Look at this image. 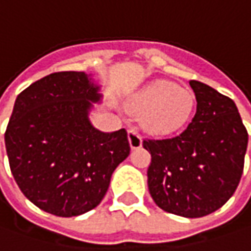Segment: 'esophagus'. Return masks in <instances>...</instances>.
I'll return each instance as SVG.
<instances>
[{
	"label": "esophagus",
	"instance_id": "obj_1",
	"mask_svg": "<svg viewBox=\"0 0 251 251\" xmlns=\"http://www.w3.org/2000/svg\"><path fill=\"white\" fill-rule=\"evenodd\" d=\"M127 139H129V144H130V149H132V150H136V149H140V147H142V137H140V134H139L137 130L130 129V130L127 132Z\"/></svg>",
	"mask_w": 251,
	"mask_h": 251
}]
</instances>
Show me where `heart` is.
I'll return each instance as SVG.
<instances>
[{
	"label": "heart",
	"instance_id": "obj_1",
	"mask_svg": "<svg viewBox=\"0 0 251 251\" xmlns=\"http://www.w3.org/2000/svg\"><path fill=\"white\" fill-rule=\"evenodd\" d=\"M195 105L193 91L165 79L147 83L129 100V108L140 115L143 127L161 136L183 129Z\"/></svg>",
	"mask_w": 251,
	"mask_h": 251
}]
</instances>
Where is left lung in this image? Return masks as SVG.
I'll use <instances>...</instances> for the list:
<instances>
[{
  "label": "left lung",
  "mask_w": 251,
  "mask_h": 251,
  "mask_svg": "<svg viewBox=\"0 0 251 251\" xmlns=\"http://www.w3.org/2000/svg\"><path fill=\"white\" fill-rule=\"evenodd\" d=\"M197 101L185 130L172 139L144 140L151 154L147 183L164 211L200 218L217 211L235 193L243 174L249 134L232 100L197 80Z\"/></svg>",
  "instance_id": "1"
}]
</instances>
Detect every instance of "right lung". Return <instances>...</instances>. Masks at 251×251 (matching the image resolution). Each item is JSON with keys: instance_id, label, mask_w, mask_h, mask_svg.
<instances>
[{"instance_id": "obj_1", "label": "right lung", "mask_w": 251, "mask_h": 251, "mask_svg": "<svg viewBox=\"0 0 251 251\" xmlns=\"http://www.w3.org/2000/svg\"><path fill=\"white\" fill-rule=\"evenodd\" d=\"M101 86L84 72H56L16 97L5 132L13 177L43 211L76 217L96 208L130 152L127 132H101L90 112Z\"/></svg>"}]
</instances>
